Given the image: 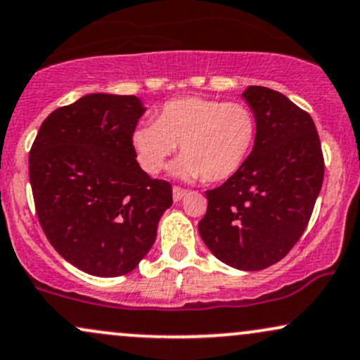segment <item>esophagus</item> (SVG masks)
<instances>
[{"label": "esophagus", "mask_w": 360, "mask_h": 360, "mask_svg": "<svg viewBox=\"0 0 360 360\" xmlns=\"http://www.w3.org/2000/svg\"><path fill=\"white\" fill-rule=\"evenodd\" d=\"M186 194H188V191H186V189H183V188H177V186L172 188V199H174V201H181V199H183Z\"/></svg>", "instance_id": "esophagus-1"}]
</instances>
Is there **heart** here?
<instances>
[{
  "mask_svg": "<svg viewBox=\"0 0 360 360\" xmlns=\"http://www.w3.org/2000/svg\"><path fill=\"white\" fill-rule=\"evenodd\" d=\"M257 141V119L248 105L184 95L164 103L155 122L134 129L131 142L137 164L147 174L161 172L179 150L171 174L184 181L205 177L219 183L245 166Z\"/></svg>",
  "mask_w": 360,
  "mask_h": 360,
  "instance_id": "obj_1",
  "label": "heart"
}]
</instances>
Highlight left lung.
Instances as JSON below:
<instances>
[{
    "label": "left lung",
    "instance_id": "8db88e82",
    "mask_svg": "<svg viewBox=\"0 0 360 360\" xmlns=\"http://www.w3.org/2000/svg\"><path fill=\"white\" fill-rule=\"evenodd\" d=\"M257 119L245 166L206 191L199 235L219 262L258 271L280 262L300 240L323 181V155L311 117L266 86L241 94Z\"/></svg>",
    "mask_w": 360,
    "mask_h": 360
}]
</instances>
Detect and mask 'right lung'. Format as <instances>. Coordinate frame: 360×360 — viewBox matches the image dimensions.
<instances>
[{
	"instance_id": "right-lung-1",
	"label": "right lung",
	"mask_w": 360,
	"mask_h": 360,
	"mask_svg": "<svg viewBox=\"0 0 360 360\" xmlns=\"http://www.w3.org/2000/svg\"><path fill=\"white\" fill-rule=\"evenodd\" d=\"M144 112L136 95H85L51 112L30 150L43 231L89 275L132 271L172 205L171 184L147 176L136 161L131 137Z\"/></svg>"
}]
</instances>
